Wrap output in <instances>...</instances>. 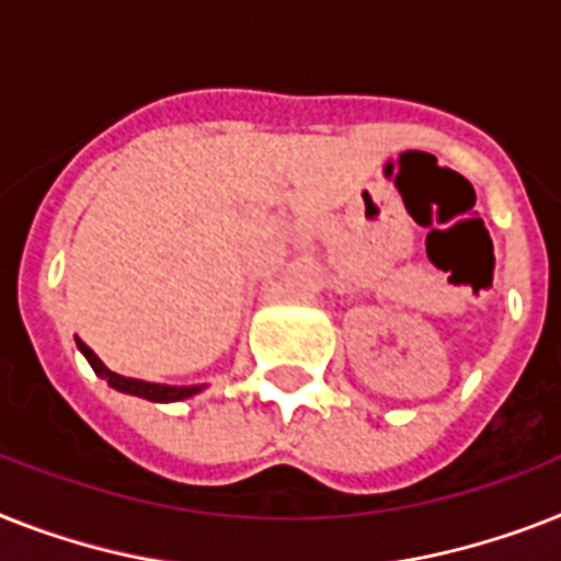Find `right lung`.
Here are the masks:
<instances>
[{
  "mask_svg": "<svg viewBox=\"0 0 561 561\" xmlns=\"http://www.w3.org/2000/svg\"><path fill=\"white\" fill-rule=\"evenodd\" d=\"M77 348L89 359V366L94 368V375L103 377L108 386L115 391H123V394H135V398H144V400H152V403H178V400H186L204 391V386H167V383H147V380H135V377H123L112 368H106V363L98 357V354L91 352L89 345L80 343L77 340Z\"/></svg>",
  "mask_w": 561,
  "mask_h": 561,
  "instance_id": "obj_1",
  "label": "right lung"
}]
</instances>
